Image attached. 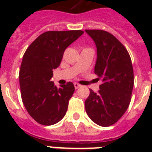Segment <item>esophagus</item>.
Segmentation results:
<instances>
[{"label": "esophagus", "mask_w": 152, "mask_h": 152, "mask_svg": "<svg viewBox=\"0 0 152 152\" xmlns=\"http://www.w3.org/2000/svg\"><path fill=\"white\" fill-rule=\"evenodd\" d=\"M74 87H75V88H76V89H77V88H80V84L77 83H74Z\"/></svg>", "instance_id": "34e87169"}]
</instances>
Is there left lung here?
I'll return each mask as SVG.
<instances>
[{"label": "left lung", "instance_id": "left-lung-1", "mask_svg": "<svg viewBox=\"0 0 152 152\" xmlns=\"http://www.w3.org/2000/svg\"><path fill=\"white\" fill-rule=\"evenodd\" d=\"M85 31L95 42V73L102 79L98 93L90 89L85 110L95 124L107 127L115 124L129 106L134 84L132 61L125 46L110 33L102 30Z\"/></svg>", "mask_w": 152, "mask_h": 152}]
</instances>
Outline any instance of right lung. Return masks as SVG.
I'll use <instances>...</instances> for the list:
<instances>
[{"label":"right lung","instance_id":"add662e5","mask_svg":"<svg viewBox=\"0 0 152 152\" xmlns=\"http://www.w3.org/2000/svg\"><path fill=\"white\" fill-rule=\"evenodd\" d=\"M83 34L80 30L46 31L30 45L23 57L19 76L23 103L31 117L41 125H54L66 113L75 91L73 83L57 88L50 79L65 49Z\"/></svg>","mask_w":152,"mask_h":152}]
</instances>
